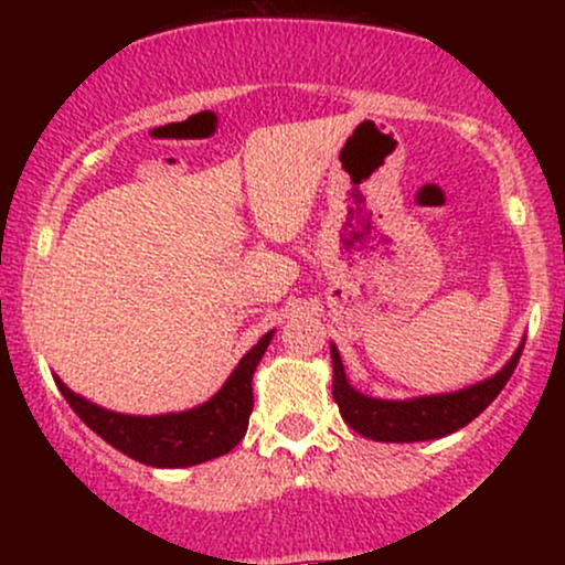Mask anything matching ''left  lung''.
I'll use <instances>...</instances> for the list:
<instances>
[{
  "mask_svg": "<svg viewBox=\"0 0 565 565\" xmlns=\"http://www.w3.org/2000/svg\"><path fill=\"white\" fill-rule=\"evenodd\" d=\"M523 345H518L512 359L504 364L494 377L476 382V385L462 387L454 393L440 395H423V398H406V401H385L372 398V395L359 393L350 387L345 377V366H342L340 350L332 345V395L340 406L342 419L353 427L361 436L372 440H385V444H414V440H433L444 438L449 433H457L478 414L483 412L491 401L502 393L508 380L515 372L518 359H521Z\"/></svg>",
  "mask_w": 565,
  "mask_h": 565,
  "instance_id": "left-lung-1",
  "label": "left lung"
}]
</instances>
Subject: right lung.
Listing matches in <instances>:
<instances>
[{
	"label": "right lung",
	"instance_id": "add662e5",
	"mask_svg": "<svg viewBox=\"0 0 565 565\" xmlns=\"http://www.w3.org/2000/svg\"><path fill=\"white\" fill-rule=\"evenodd\" d=\"M270 340H274V332L263 334L260 342L238 361L225 385L206 404L188 408V412L132 417V414L108 412V408L89 404L87 398L68 391L61 377H55V385L68 406L79 414L82 423L114 449L151 468H191L206 459L223 457L244 438L252 404H255L252 374Z\"/></svg>",
	"mask_w": 565,
	"mask_h": 565
}]
</instances>
